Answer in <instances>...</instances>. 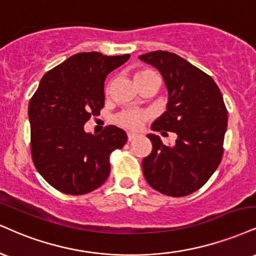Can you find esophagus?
Here are the masks:
<instances>
[{"label": "esophagus", "instance_id": "esophagus-1", "mask_svg": "<svg viewBox=\"0 0 256 256\" xmlns=\"http://www.w3.org/2000/svg\"><path fill=\"white\" fill-rule=\"evenodd\" d=\"M136 137H137V134H134V132H128V140L130 142L132 140H134Z\"/></svg>", "mask_w": 256, "mask_h": 256}]
</instances>
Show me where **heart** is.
I'll use <instances>...</instances> for the list:
<instances>
[{
  "mask_svg": "<svg viewBox=\"0 0 256 256\" xmlns=\"http://www.w3.org/2000/svg\"><path fill=\"white\" fill-rule=\"evenodd\" d=\"M149 76H158V74L152 70H138L134 74V78H149ZM106 90H108V87L106 88ZM149 118V113L144 112V110H124V112L119 113L116 116V122H118L120 126H124V128H131V130H137V128H142V125L144 124V122Z\"/></svg>",
  "mask_w": 256,
  "mask_h": 256,
  "instance_id": "1",
  "label": "heart"
}]
</instances>
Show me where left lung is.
<instances>
[{"instance_id": "1", "label": "left lung", "mask_w": 256, "mask_h": 256, "mask_svg": "<svg viewBox=\"0 0 256 256\" xmlns=\"http://www.w3.org/2000/svg\"><path fill=\"white\" fill-rule=\"evenodd\" d=\"M158 70L168 90L167 110L152 122V131L176 134L173 146L148 134L152 150L143 158L146 182L166 196L196 192L214 173L223 155L228 112L223 96L204 72L168 51L138 57Z\"/></svg>"}]
</instances>
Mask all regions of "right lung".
I'll use <instances>...</instances> for the list:
<instances>
[{"instance_id": "right-lung-1", "label": "right lung", "mask_w": 256, "mask_h": 256, "mask_svg": "<svg viewBox=\"0 0 256 256\" xmlns=\"http://www.w3.org/2000/svg\"><path fill=\"white\" fill-rule=\"evenodd\" d=\"M130 54L82 52L69 57L40 80L28 104L30 152L36 170L52 187L81 196L100 187L110 175V154L128 140L108 125L98 134L84 131L104 104L106 76Z\"/></svg>"}]
</instances>
